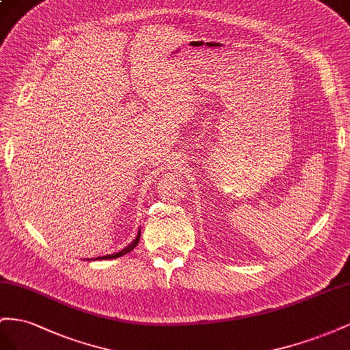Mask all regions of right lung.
Segmentation results:
<instances>
[{
    "instance_id": "1",
    "label": "right lung",
    "mask_w": 350,
    "mask_h": 350,
    "mask_svg": "<svg viewBox=\"0 0 350 350\" xmlns=\"http://www.w3.org/2000/svg\"><path fill=\"white\" fill-rule=\"evenodd\" d=\"M139 239H141V230H139V233H137V237L135 239V241L129 245V246H126L123 251H120V252H117V254H111V255H104V256H98L96 259H114V258H118V256H122V255H126L127 252H131L132 249H135L136 247V245L139 243Z\"/></svg>"
}]
</instances>
